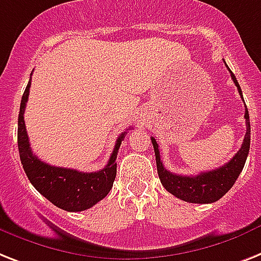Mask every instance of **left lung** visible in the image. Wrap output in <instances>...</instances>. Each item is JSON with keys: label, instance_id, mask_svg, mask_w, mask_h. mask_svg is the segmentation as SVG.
Wrapping results in <instances>:
<instances>
[{"label": "left lung", "instance_id": "1", "mask_svg": "<svg viewBox=\"0 0 261 261\" xmlns=\"http://www.w3.org/2000/svg\"><path fill=\"white\" fill-rule=\"evenodd\" d=\"M226 68L230 72V77L236 84L240 96L243 97V92H241V88L239 86V82L236 80V76L232 73L228 65H226ZM244 118L245 123H247V133H245L244 141H243L240 150L234 154L233 158L228 164L222 165L215 170L202 171L197 175L174 174V173L165 169L164 164L161 161L158 143H156L155 138L151 137V143L154 146V152H155L156 170H158L161 184L164 185L165 189L179 200L193 202V204H211V202H216L217 200H220L239 178V175H240L245 165V161H247L248 152H249L251 124H249V114H248L247 106H245Z\"/></svg>", "mask_w": 261, "mask_h": 261}]
</instances>
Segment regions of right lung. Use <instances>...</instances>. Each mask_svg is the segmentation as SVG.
Masks as SVG:
<instances>
[{
  "label": "right lung",
  "mask_w": 261,
  "mask_h": 261,
  "mask_svg": "<svg viewBox=\"0 0 261 261\" xmlns=\"http://www.w3.org/2000/svg\"><path fill=\"white\" fill-rule=\"evenodd\" d=\"M31 79L21 99L18 130H17L18 151H20V160L25 174L36 190L41 193L46 200H49L57 207L67 212L86 211L103 200L111 190L116 177V154L126 133L120 134V137L118 138L109 164L101 170L95 173H83L75 169L50 166L42 162L32 152L24 122L25 106L29 96Z\"/></svg>",
  "instance_id": "1"
}]
</instances>
